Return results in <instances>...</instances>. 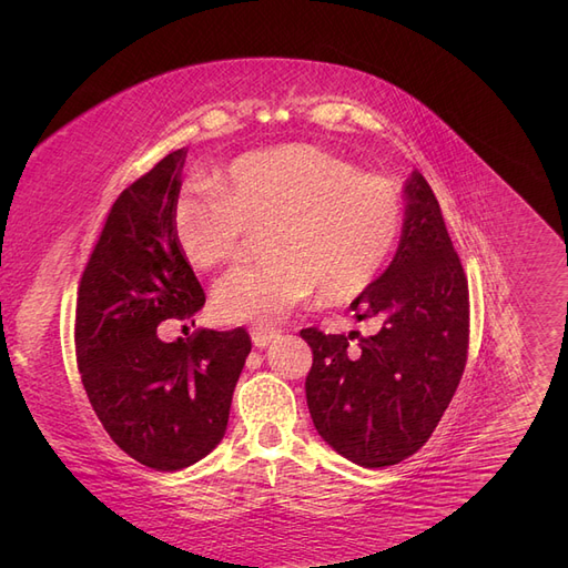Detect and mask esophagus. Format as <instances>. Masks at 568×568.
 Returning a JSON list of instances; mask_svg holds the SVG:
<instances>
[{
    "mask_svg": "<svg viewBox=\"0 0 568 568\" xmlns=\"http://www.w3.org/2000/svg\"><path fill=\"white\" fill-rule=\"evenodd\" d=\"M277 338H280V334L267 329V326H255V329L251 332V341H253L255 348H267L270 343L277 341Z\"/></svg>",
    "mask_w": 568,
    "mask_h": 568,
    "instance_id": "obj_1",
    "label": "esophagus"
}]
</instances>
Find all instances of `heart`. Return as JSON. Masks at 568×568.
Returning a JSON list of instances; mask_svg holds the SVG:
<instances>
[{"instance_id": "obj_1", "label": "heart", "mask_w": 568, "mask_h": 568, "mask_svg": "<svg viewBox=\"0 0 568 568\" xmlns=\"http://www.w3.org/2000/svg\"><path fill=\"white\" fill-rule=\"evenodd\" d=\"M403 194L317 146L291 144L234 159L225 182L189 184L173 211L175 242L199 270L234 263L265 227V261L215 286V311L236 324L284 320L320 291L348 303L372 286L403 232Z\"/></svg>"}]
</instances>
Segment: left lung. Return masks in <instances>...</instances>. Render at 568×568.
<instances>
[{
  "mask_svg": "<svg viewBox=\"0 0 568 568\" xmlns=\"http://www.w3.org/2000/svg\"><path fill=\"white\" fill-rule=\"evenodd\" d=\"M398 251L353 303L357 320L382 329L349 346L357 332L301 336L313 348L305 398L317 434L367 469L415 455L434 434L459 386L469 348V286L445 230L438 199L422 173L405 184Z\"/></svg>",
  "mask_w": 568,
  "mask_h": 568,
  "instance_id": "left-lung-1",
  "label": "left lung"
}]
</instances>
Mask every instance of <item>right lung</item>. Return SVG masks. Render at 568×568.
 <instances>
[{"instance_id": "right-lung-1", "label": "right lung", "mask_w": 568, "mask_h": 568, "mask_svg": "<svg viewBox=\"0 0 568 568\" xmlns=\"http://www.w3.org/2000/svg\"><path fill=\"white\" fill-rule=\"evenodd\" d=\"M186 149L168 153L111 205L80 277L75 357L82 386L120 450L178 471L225 436L251 353L246 329H199L165 343V320L192 322L205 294L173 230Z\"/></svg>"}]
</instances>
